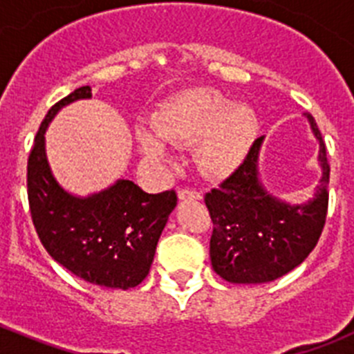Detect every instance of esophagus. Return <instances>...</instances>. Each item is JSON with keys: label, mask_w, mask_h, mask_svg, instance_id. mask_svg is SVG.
I'll use <instances>...</instances> for the list:
<instances>
[{"label": "esophagus", "mask_w": 354, "mask_h": 354, "mask_svg": "<svg viewBox=\"0 0 354 354\" xmlns=\"http://www.w3.org/2000/svg\"><path fill=\"white\" fill-rule=\"evenodd\" d=\"M177 195H179V200H187V198L196 200V198H200V193L196 192V189H192V187H180Z\"/></svg>", "instance_id": "obj_1"}]
</instances>
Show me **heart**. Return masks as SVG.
Here are the masks:
<instances>
[{
    "label": "heart",
    "mask_w": 354,
    "mask_h": 354,
    "mask_svg": "<svg viewBox=\"0 0 354 354\" xmlns=\"http://www.w3.org/2000/svg\"><path fill=\"white\" fill-rule=\"evenodd\" d=\"M154 133L140 131L142 152L162 158L165 147H192L196 143L200 168L209 175H225L243 161L259 129L257 115L250 106L234 104L211 88L184 92L162 106L154 118Z\"/></svg>",
    "instance_id": "1"
}]
</instances>
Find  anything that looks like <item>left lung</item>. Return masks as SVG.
<instances>
[{
  "label": "left lung",
  "mask_w": 354,
  "mask_h": 354,
  "mask_svg": "<svg viewBox=\"0 0 354 354\" xmlns=\"http://www.w3.org/2000/svg\"><path fill=\"white\" fill-rule=\"evenodd\" d=\"M306 118L319 140L323 168L317 193L308 204L289 205L261 186L257 156L262 138L252 143L232 175L205 193L204 202L212 220L211 264L227 282L277 280L301 264L317 245L326 221L330 165L323 134L310 113Z\"/></svg>",
  "instance_id": "obj_1"
}]
</instances>
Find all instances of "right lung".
<instances>
[{"label":"right lung","mask_w":354,"mask_h":354,"mask_svg":"<svg viewBox=\"0 0 354 354\" xmlns=\"http://www.w3.org/2000/svg\"><path fill=\"white\" fill-rule=\"evenodd\" d=\"M92 88L80 86L51 106L28 156V202L40 243L65 270L84 282L131 289L143 282L159 236L177 205L175 189L149 195L133 180H118L86 198L64 192L49 170L44 133L56 111Z\"/></svg>","instance_id":"1"}]
</instances>
